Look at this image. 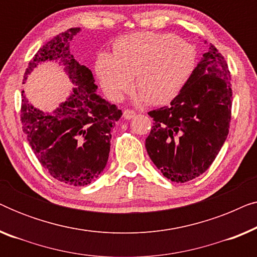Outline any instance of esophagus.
<instances>
[{"label": "esophagus", "mask_w": 257, "mask_h": 257, "mask_svg": "<svg viewBox=\"0 0 257 257\" xmlns=\"http://www.w3.org/2000/svg\"><path fill=\"white\" fill-rule=\"evenodd\" d=\"M135 115H136V112L132 110H125L122 112V117H124V119H128V120L135 117Z\"/></svg>", "instance_id": "esophagus-1"}]
</instances>
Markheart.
<instances>
[{
  "instance_id": "heart-1",
  "label": "heart",
  "mask_w": 257,
  "mask_h": 257,
  "mask_svg": "<svg viewBox=\"0 0 257 257\" xmlns=\"http://www.w3.org/2000/svg\"><path fill=\"white\" fill-rule=\"evenodd\" d=\"M196 52L173 34L136 33L115 40L111 56L99 54L96 75L106 96L119 101L132 87L136 101L165 105L177 98L194 72Z\"/></svg>"
}]
</instances>
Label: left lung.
Instances as JSON below:
<instances>
[{
  "label": "left lung",
  "mask_w": 257,
  "mask_h": 257,
  "mask_svg": "<svg viewBox=\"0 0 257 257\" xmlns=\"http://www.w3.org/2000/svg\"><path fill=\"white\" fill-rule=\"evenodd\" d=\"M208 47L170 106L149 112L154 122L145 142L147 153L164 177L174 182L205 173L228 136L230 73L223 56L214 45Z\"/></svg>",
  "instance_id": "8db88e82"
}]
</instances>
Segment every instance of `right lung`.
I'll list each match as a JSON object with an SVG mask.
<instances>
[{"instance_id": "1", "label": "right lung", "mask_w": 257, "mask_h": 257, "mask_svg": "<svg viewBox=\"0 0 257 257\" xmlns=\"http://www.w3.org/2000/svg\"><path fill=\"white\" fill-rule=\"evenodd\" d=\"M80 31L71 28L44 44L26 70L24 82L40 64L62 65L73 87L69 97L52 112L42 111L22 91L21 120L29 145L42 166L58 181L86 186L106 166L111 128L121 111L99 94L92 72L70 54V42Z\"/></svg>"}]
</instances>
